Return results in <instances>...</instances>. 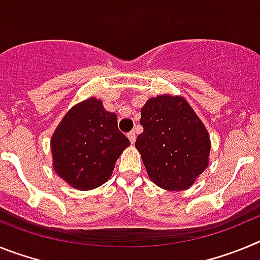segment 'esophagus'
<instances>
[{
	"label": "esophagus",
	"mask_w": 260,
	"mask_h": 260,
	"mask_svg": "<svg viewBox=\"0 0 260 260\" xmlns=\"http://www.w3.org/2000/svg\"><path fill=\"white\" fill-rule=\"evenodd\" d=\"M127 138L130 139V142H132V144L135 143V133L134 132H130L127 134Z\"/></svg>",
	"instance_id": "obj_1"
}]
</instances>
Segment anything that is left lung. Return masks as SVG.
Wrapping results in <instances>:
<instances>
[{"instance_id":"obj_1","label":"left lung","mask_w":260,"mask_h":260,"mask_svg":"<svg viewBox=\"0 0 260 260\" xmlns=\"http://www.w3.org/2000/svg\"><path fill=\"white\" fill-rule=\"evenodd\" d=\"M141 125L135 147L150 180L169 191L191 187L208 167L211 141L187 100L169 93L148 99Z\"/></svg>"}]
</instances>
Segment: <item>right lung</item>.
Masks as SVG:
<instances>
[{
  "label": "right lung",
  "mask_w": 260,
  "mask_h": 260,
  "mask_svg": "<svg viewBox=\"0 0 260 260\" xmlns=\"http://www.w3.org/2000/svg\"><path fill=\"white\" fill-rule=\"evenodd\" d=\"M128 146L116 113L108 112L102 100L89 98L71 108L53 133V169L74 189H96L109 180Z\"/></svg>",
  "instance_id": "1"
}]
</instances>
